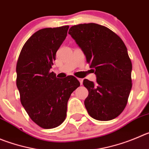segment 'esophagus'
I'll return each mask as SVG.
<instances>
[{"instance_id":"obj_1","label":"esophagus","mask_w":149,"mask_h":149,"mask_svg":"<svg viewBox=\"0 0 149 149\" xmlns=\"http://www.w3.org/2000/svg\"><path fill=\"white\" fill-rule=\"evenodd\" d=\"M78 80H79V82H80L81 85H82V84H83V79H78Z\"/></svg>"}]
</instances>
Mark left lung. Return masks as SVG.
<instances>
[{"instance_id":"left-lung-1","label":"left lung","mask_w":149,"mask_h":149,"mask_svg":"<svg viewBox=\"0 0 149 149\" xmlns=\"http://www.w3.org/2000/svg\"><path fill=\"white\" fill-rule=\"evenodd\" d=\"M96 75V82L84 79L89 92L84 106L98 120H110L126 106L132 86V65L123 40L112 31L96 23H84L69 29Z\"/></svg>"}]
</instances>
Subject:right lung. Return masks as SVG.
I'll return each instance as SVG.
<instances>
[{"mask_svg": "<svg viewBox=\"0 0 149 149\" xmlns=\"http://www.w3.org/2000/svg\"><path fill=\"white\" fill-rule=\"evenodd\" d=\"M68 29L69 26H65L37 31L26 42L17 62L20 102L30 118L43 129L63 123L69 98L80 86L74 76L58 79L50 72Z\"/></svg>", "mask_w": 149, "mask_h": 149, "instance_id": "1", "label": "right lung"}]
</instances>
